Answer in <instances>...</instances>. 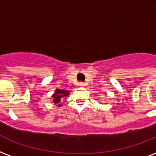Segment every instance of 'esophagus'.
<instances>
[{
    "mask_svg": "<svg viewBox=\"0 0 156 156\" xmlns=\"http://www.w3.org/2000/svg\"><path fill=\"white\" fill-rule=\"evenodd\" d=\"M78 85H79L80 87H84L85 85H86V83H83V82H80V83H78Z\"/></svg>",
    "mask_w": 156,
    "mask_h": 156,
    "instance_id": "34e87169",
    "label": "esophagus"
}]
</instances>
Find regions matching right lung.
Instances as JSON below:
<instances>
[{
    "instance_id": "right-lung-1",
    "label": "right lung",
    "mask_w": 156,
    "mask_h": 156,
    "mask_svg": "<svg viewBox=\"0 0 156 156\" xmlns=\"http://www.w3.org/2000/svg\"><path fill=\"white\" fill-rule=\"evenodd\" d=\"M69 94V91H65V90H61V89H56L55 93L53 94V99H54V103L55 104H59L60 102V100L61 98H63L64 97H67L68 95ZM58 106H60V105H58Z\"/></svg>"
}]
</instances>
